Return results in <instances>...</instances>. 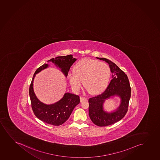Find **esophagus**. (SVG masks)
Here are the masks:
<instances>
[{
	"mask_svg": "<svg viewBox=\"0 0 160 160\" xmlns=\"http://www.w3.org/2000/svg\"><path fill=\"white\" fill-rule=\"evenodd\" d=\"M86 100H87V99H86L85 98H83V97H81V98H80V102H83V101H85Z\"/></svg>",
	"mask_w": 160,
	"mask_h": 160,
	"instance_id": "1",
	"label": "esophagus"
}]
</instances>
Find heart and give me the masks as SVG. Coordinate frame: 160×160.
<instances>
[{
    "label": "heart",
    "mask_w": 160,
    "mask_h": 160,
    "mask_svg": "<svg viewBox=\"0 0 160 160\" xmlns=\"http://www.w3.org/2000/svg\"><path fill=\"white\" fill-rule=\"evenodd\" d=\"M111 70L106 63L91 59H83L74 68V73L68 74V79L74 91L78 92L82 86L92 94L101 92L109 82Z\"/></svg>",
    "instance_id": "1"
}]
</instances>
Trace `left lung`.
Segmentation results:
<instances>
[{"mask_svg": "<svg viewBox=\"0 0 160 160\" xmlns=\"http://www.w3.org/2000/svg\"><path fill=\"white\" fill-rule=\"evenodd\" d=\"M97 58L108 62L111 71L114 75H113L111 81L104 92L89 98L88 113L91 120L95 125L106 127L120 121L127 113L131 88L127 75L115 63L106 58ZM115 95L121 98V104L116 112L107 113L103 111V102L107 98Z\"/></svg>", "mask_w": 160, "mask_h": 160, "instance_id": "8db88e82", "label": "left lung"}]
</instances>
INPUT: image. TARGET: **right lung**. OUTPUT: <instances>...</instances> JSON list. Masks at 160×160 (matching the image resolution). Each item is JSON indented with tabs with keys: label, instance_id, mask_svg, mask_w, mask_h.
<instances>
[{
	"label": "right lung",
	"instance_id": "1",
	"mask_svg": "<svg viewBox=\"0 0 160 160\" xmlns=\"http://www.w3.org/2000/svg\"><path fill=\"white\" fill-rule=\"evenodd\" d=\"M76 60L77 59L73 58L72 56L70 54L57 57L55 59L52 58L49 60L48 62H53L57 67L60 68L61 71L67 77L70 68ZM48 67V65L47 64H44L36 70L30 85L29 95L31 107L35 116L44 123L58 126L67 121L74 108L79 104L80 100L78 95L65 93L61 100L54 104L47 105L39 101L33 91V82L36 74Z\"/></svg>",
	"mask_w": 160,
	"mask_h": 160
}]
</instances>
